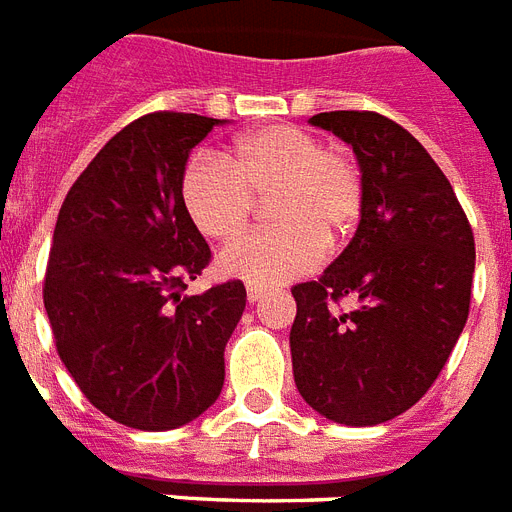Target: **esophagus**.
<instances>
[{
    "instance_id": "esophagus-1",
    "label": "esophagus",
    "mask_w": 512,
    "mask_h": 512,
    "mask_svg": "<svg viewBox=\"0 0 512 512\" xmlns=\"http://www.w3.org/2000/svg\"><path fill=\"white\" fill-rule=\"evenodd\" d=\"M245 293H248V301H251V304H256V301H261V298H264V293H267V290L256 288V285H248V290H245Z\"/></svg>"
}]
</instances>
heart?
<instances>
[{
  "label": "heart",
  "instance_id": "1",
  "mask_svg": "<svg viewBox=\"0 0 512 512\" xmlns=\"http://www.w3.org/2000/svg\"><path fill=\"white\" fill-rule=\"evenodd\" d=\"M269 200L272 230L240 235L219 253L224 275L256 288L314 269L327 243L341 245L365 208V177L341 147L290 124H269L232 142L227 163L195 155L182 200L200 232L227 240L243 230L256 200Z\"/></svg>",
  "mask_w": 512,
  "mask_h": 512
}]
</instances>
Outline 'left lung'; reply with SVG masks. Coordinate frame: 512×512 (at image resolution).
Instances as JSON below:
<instances>
[{
    "label": "left lung",
    "mask_w": 512,
    "mask_h": 512,
    "mask_svg": "<svg viewBox=\"0 0 512 512\" xmlns=\"http://www.w3.org/2000/svg\"><path fill=\"white\" fill-rule=\"evenodd\" d=\"M365 177V208L320 280L290 290L293 378L304 402L343 425L407 412L439 378L470 309L476 243L455 190L407 129L372 110L317 113ZM358 298L335 313L341 297Z\"/></svg>",
    "instance_id": "obj_1"
}]
</instances>
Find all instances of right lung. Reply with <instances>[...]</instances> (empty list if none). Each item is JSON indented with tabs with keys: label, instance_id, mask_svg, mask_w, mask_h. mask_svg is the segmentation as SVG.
<instances>
[{
	"label": "right lung",
	"instance_id": "add662e5",
	"mask_svg": "<svg viewBox=\"0 0 512 512\" xmlns=\"http://www.w3.org/2000/svg\"><path fill=\"white\" fill-rule=\"evenodd\" d=\"M219 118L158 110L94 155L57 214L47 309L57 354L89 402L137 431H171L219 399L245 285L185 296L211 251L182 200L190 150Z\"/></svg>",
	"mask_w": 512,
	"mask_h": 512
}]
</instances>
